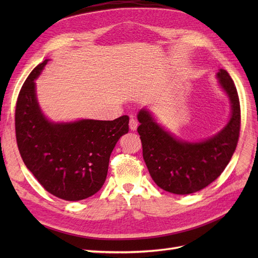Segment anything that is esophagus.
Here are the masks:
<instances>
[{
	"label": "esophagus",
	"mask_w": 258,
	"mask_h": 258,
	"mask_svg": "<svg viewBox=\"0 0 258 258\" xmlns=\"http://www.w3.org/2000/svg\"><path fill=\"white\" fill-rule=\"evenodd\" d=\"M138 126H139V123H138V121L135 119V118H130V121H129V128H130V130L131 131H136L137 130V128H138Z\"/></svg>",
	"instance_id": "1"
}]
</instances>
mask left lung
Masks as SVG:
<instances>
[{"mask_svg":"<svg viewBox=\"0 0 258 258\" xmlns=\"http://www.w3.org/2000/svg\"><path fill=\"white\" fill-rule=\"evenodd\" d=\"M216 80L229 99L230 117L217 134L207 139L177 138L150 110L144 107L138 113L143 158L154 182L163 190L188 195L204 189L221 175L235 153L240 132L238 92L226 70H218Z\"/></svg>","mask_w":258,"mask_h":258,"instance_id":"left-lung-1","label":"left lung"}]
</instances>
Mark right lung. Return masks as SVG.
Masks as SVG:
<instances>
[{"label":"right lung","instance_id":"1","mask_svg":"<svg viewBox=\"0 0 258 258\" xmlns=\"http://www.w3.org/2000/svg\"><path fill=\"white\" fill-rule=\"evenodd\" d=\"M48 61L30 73L19 92L15 114L17 144L25 165L46 190L60 199L79 201L103 186L110 156L129 131V117L73 121L47 118L38 103L35 81Z\"/></svg>","mask_w":258,"mask_h":258}]
</instances>
